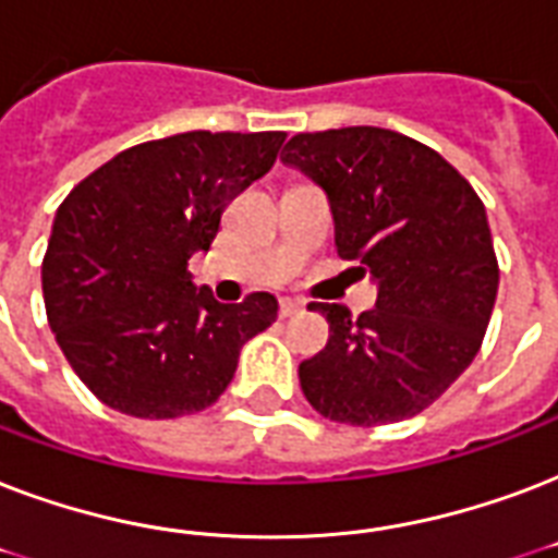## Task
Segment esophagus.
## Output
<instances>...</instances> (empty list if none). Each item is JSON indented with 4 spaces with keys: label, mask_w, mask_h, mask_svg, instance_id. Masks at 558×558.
Listing matches in <instances>:
<instances>
[{
    "label": "esophagus",
    "mask_w": 558,
    "mask_h": 558,
    "mask_svg": "<svg viewBox=\"0 0 558 558\" xmlns=\"http://www.w3.org/2000/svg\"><path fill=\"white\" fill-rule=\"evenodd\" d=\"M304 310V304L301 301H292V298H280V318H292V315H298Z\"/></svg>",
    "instance_id": "obj_1"
}]
</instances>
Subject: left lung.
I'll list each match as a JSON object with an SVG mask.
<instances>
[{
  "instance_id": "left-lung-1",
  "label": "left lung",
  "mask_w": 558,
  "mask_h": 558,
  "mask_svg": "<svg viewBox=\"0 0 558 558\" xmlns=\"http://www.w3.org/2000/svg\"><path fill=\"white\" fill-rule=\"evenodd\" d=\"M280 159L324 187L341 260L376 280L359 318L318 304L322 353L298 367L332 423L388 425L428 408L481 350L498 295L484 202L440 153L381 126L298 133Z\"/></svg>"
}]
</instances>
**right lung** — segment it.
<instances>
[{
  "instance_id": "obj_1",
  "label": "right lung",
  "mask_w": 558,
  "mask_h": 558,
  "mask_svg": "<svg viewBox=\"0 0 558 558\" xmlns=\"http://www.w3.org/2000/svg\"><path fill=\"white\" fill-rule=\"evenodd\" d=\"M287 133L193 130L135 144L57 208L43 298L81 381L121 414L173 420L214 405L240 350L275 324L278 301L219 304L187 260L208 252L222 210L266 177Z\"/></svg>"
}]
</instances>
